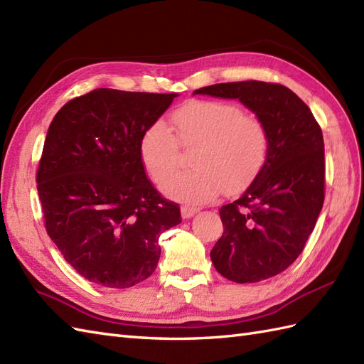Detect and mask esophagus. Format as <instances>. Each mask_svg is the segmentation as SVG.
I'll list each match as a JSON object with an SVG mask.
<instances>
[{
    "mask_svg": "<svg viewBox=\"0 0 364 364\" xmlns=\"http://www.w3.org/2000/svg\"><path fill=\"white\" fill-rule=\"evenodd\" d=\"M199 211V208H196V206H190V205H183L181 208V213H182V218L183 219H190L193 218V215Z\"/></svg>",
    "mask_w": 364,
    "mask_h": 364,
    "instance_id": "obj_1",
    "label": "esophagus"
}]
</instances>
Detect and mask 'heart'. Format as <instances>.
Segmentation results:
<instances>
[{"label": "heart", "instance_id": "obj_1", "mask_svg": "<svg viewBox=\"0 0 364 364\" xmlns=\"http://www.w3.org/2000/svg\"><path fill=\"white\" fill-rule=\"evenodd\" d=\"M178 137L162 121L153 122L141 137L139 153L145 170L161 183L178 161V144L198 145L196 168L166 177L162 191L171 199L200 203L222 186L234 193L250 183L267 162L269 134L259 116L223 101H194L173 113Z\"/></svg>", "mask_w": 364, "mask_h": 364}]
</instances>
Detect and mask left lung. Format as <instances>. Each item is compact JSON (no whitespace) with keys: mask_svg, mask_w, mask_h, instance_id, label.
<instances>
[{"mask_svg":"<svg viewBox=\"0 0 364 364\" xmlns=\"http://www.w3.org/2000/svg\"><path fill=\"white\" fill-rule=\"evenodd\" d=\"M194 95L239 100L264 122L269 151L245 193L219 210L222 237L214 268L235 283H255L294 263L325 200V144L309 107L288 87L242 81L202 87Z\"/></svg>","mask_w":364,"mask_h":364,"instance_id":"8db88e82","label":"left lung"}]
</instances>
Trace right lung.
<instances>
[{"label": "right lung", "mask_w": 364, "mask_h": 364, "mask_svg": "<svg viewBox=\"0 0 364 364\" xmlns=\"http://www.w3.org/2000/svg\"><path fill=\"white\" fill-rule=\"evenodd\" d=\"M176 93L96 90L53 117L36 171L47 234L88 282L124 289L149 279L159 235L181 208L154 188L139 145Z\"/></svg>", "instance_id": "add662e5"}]
</instances>
